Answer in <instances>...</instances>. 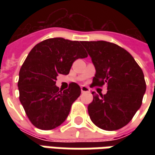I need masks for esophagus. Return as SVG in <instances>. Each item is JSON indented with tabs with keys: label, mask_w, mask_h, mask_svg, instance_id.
Wrapping results in <instances>:
<instances>
[{
	"label": "esophagus",
	"mask_w": 155,
	"mask_h": 155,
	"mask_svg": "<svg viewBox=\"0 0 155 155\" xmlns=\"http://www.w3.org/2000/svg\"><path fill=\"white\" fill-rule=\"evenodd\" d=\"M89 91H90V89H89L87 86H84V85L81 86V92L82 93L89 92Z\"/></svg>",
	"instance_id": "esophagus-1"
}]
</instances>
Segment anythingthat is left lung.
Listing matches in <instances>:
<instances>
[{
  "instance_id": "1",
  "label": "left lung",
  "mask_w": 155,
  "mask_h": 155,
  "mask_svg": "<svg viewBox=\"0 0 155 155\" xmlns=\"http://www.w3.org/2000/svg\"><path fill=\"white\" fill-rule=\"evenodd\" d=\"M96 68L91 87L107 85L105 95L93 92L88 106L92 122L104 130H117L132 120L146 91L144 74L125 49L104 40L82 41Z\"/></svg>"
}]
</instances>
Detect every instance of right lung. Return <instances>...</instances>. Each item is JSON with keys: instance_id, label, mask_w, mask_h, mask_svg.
Returning a JSON list of instances; mask_svg holds the SVG:
<instances>
[{"instance_id": "1", "label": "right lung", "mask_w": 155, "mask_h": 155, "mask_svg": "<svg viewBox=\"0 0 155 155\" xmlns=\"http://www.w3.org/2000/svg\"><path fill=\"white\" fill-rule=\"evenodd\" d=\"M82 41L47 39L35 45L21 66L20 101L33 126L42 130L58 127L67 118L81 89L71 83L65 91L55 85L58 76L67 75L75 60L87 58Z\"/></svg>"}]
</instances>
